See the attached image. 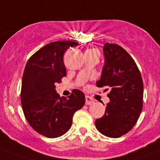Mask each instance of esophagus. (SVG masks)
<instances>
[{
    "instance_id": "34e87169",
    "label": "esophagus",
    "mask_w": 160,
    "mask_h": 160,
    "mask_svg": "<svg viewBox=\"0 0 160 160\" xmlns=\"http://www.w3.org/2000/svg\"><path fill=\"white\" fill-rule=\"evenodd\" d=\"M94 100L91 98L89 96H86V105H90V104H93Z\"/></svg>"
}]
</instances>
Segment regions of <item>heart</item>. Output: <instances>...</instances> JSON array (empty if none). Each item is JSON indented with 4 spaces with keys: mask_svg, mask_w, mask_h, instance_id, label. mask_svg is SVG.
<instances>
[{
    "mask_svg": "<svg viewBox=\"0 0 160 160\" xmlns=\"http://www.w3.org/2000/svg\"><path fill=\"white\" fill-rule=\"evenodd\" d=\"M87 51H96V52H98L97 49H95V48H92V49H89V50H87Z\"/></svg>",
    "mask_w": 160,
    "mask_h": 160,
    "instance_id": "1",
    "label": "heart"
}]
</instances>
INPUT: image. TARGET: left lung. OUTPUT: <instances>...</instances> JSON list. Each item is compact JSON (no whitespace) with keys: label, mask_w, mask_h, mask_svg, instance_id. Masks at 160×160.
<instances>
[{"label":"left lung","mask_w":160,"mask_h":160,"mask_svg":"<svg viewBox=\"0 0 160 160\" xmlns=\"http://www.w3.org/2000/svg\"><path fill=\"white\" fill-rule=\"evenodd\" d=\"M104 64L98 87L110 90L105 114L96 120L97 130L106 137L119 138L128 133L140 116L143 106L142 78L136 63L123 48L105 43Z\"/></svg>","instance_id":"obj_1"}]
</instances>
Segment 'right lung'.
I'll return each instance as SVG.
<instances>
[{
    "mask_svg": "<svg viewBox=\"0 0 160 160\" xmlns=\"http://www.w3.org/2000/svg\"><path fill=\"white\" fill-rule=\"evenodd\" d=\"M78 45L70 41L48 44L36 52L26 64L22 79L21 104L30 127L43 136L56 138L66 133L72 125L73 115L84 106L82 91L74 89L60 97L56 84L66 76L63 54L69 47Z\"/></svg>",
    "mask_w": 160,
    "mask_h": 160,
    "instance_id": "obj_1",
    "label": "right lung"
}]
</instances>
